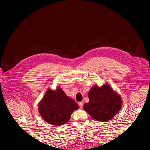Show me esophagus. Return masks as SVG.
Returning a JSON list of instances; mask_svg holds the SVG:
<instances>
[{
	"label": "esophagus",
	"instance_id": "obj_1",
	"mask_svg": "<svg viewBox=\"0 0 150 150\" xmlns=\"http://www.w3.org/2000/svg\"><path fill=\"white\" fill-rule=\"evenodd\" d=\"M78 104H79V108H83V102H79L78 103Z\"/></svg>",
	"mask_w": 150,
	"mask_h": 150
}]
</instances>
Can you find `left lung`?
<instances>
[{
  "label": "left lung",
  "instance_id": "8db88e82",
  "mask_svg": "<svg viewBox=\"0 0 150 150\" xmlns=\"http://www.w3.org/2000/svg\"><path fill=\"white\" fill-rule=\"evenodd\" d=\"M88 96L89 101L84 104L83 109L97 121L111 120L121 108V96L109 84H103L100 87L93 86Z\"/></svg>",
  "mask_w": 150,
  "mask_h": 150
}]
</instances>
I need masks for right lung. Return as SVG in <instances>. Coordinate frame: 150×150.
<instances>
[{
    "mask_svg": "<svg viewBox=\"0 0 150 150\" xmlns=\"http://www.w3.org/2000/svg\"><path fill=\"white\" fill-rule=\"evenodd\" d=\"M79 108L78 103L57 87L55 91L47 90L39 104L38 110L40 116L48 123L61 126L66 123L72 112Z\"/></svg>",
    "mask_w": 150,
    "mask_h": 150,
    "instance_id": "add662e5",
    "label": "right lung"
}]
</instances>
